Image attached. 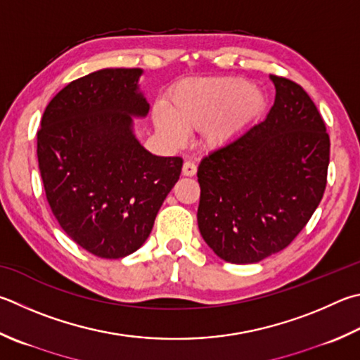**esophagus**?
<instances>
[{
    "mask_svg": "<svg viewBox=\"0 0 360 360\" xmlns=\"http://www.w3.org/2000/svg\"><path fill=\"white\" fill-rule=\"evenodd\" d=\"M182 174H184V176H195V174H197V165H195V163L191 162V160L184 162V165H182Z\"/></svg>",
    "mask_w": 360,
    "mask_h": 360,
    "instance_id": "34e87169",
    "label": "esophagus"
}]
</instances>
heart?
<instances>
[{
	"label": "heart",
	"mask_w": 360,
	"mask_h": 360,
	"mask_svg": "<svg viewBox=\"0 0 360 360\" xmlns=\"http://www.w3.org/2000/svg\"><path fill=\"white\" fill-rule=\"evenodd\" d=\"M169 112L158 107L154 122L172 145L186 141V129H206L211 148L230 145L264 108V97L245 78H212L182 83L169 96Z\"/></svg>",
	"instance_id": "obj_1"
}]
</instances>
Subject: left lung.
Listing matches in <instances>:
<instances>
[{
    "label": "left lung",
    "instance_id": "8db88e82",
    "mask_svg": "<svg viewBox=\"0 0 360 360\" xmlns=\"http://www.w3.org/2000/svg\"><path fill=\"white\" fill-rule=\"evenodd\" d=\"M276 101L198 167V228L221 259L258 263L288 247L315 212L328 184L329 134L310 96L271 75Z\"/></svg>",
    "mask_w": 360,
    "mask_h": 360
}]
</instances>
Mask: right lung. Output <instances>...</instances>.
<instances>
[{
    "mask_svg": "<svg viewBox=\"0 0 360 360\" xmlns=\"http://www.w3.org/2000/svg\"><path fill=\"white\" fill-rule=\"evenodd\" d=\"M141 69H102L70 82L45 108L37 160L51 212L68 236L101 258L145 244L182 159L140 145L132 116H146Z\"/></svg>",
    "mask_w": 360,
    "mask_h": 360,
    "instance_id": "obj_1",
    "label": "right lung"
}]
</instances>
